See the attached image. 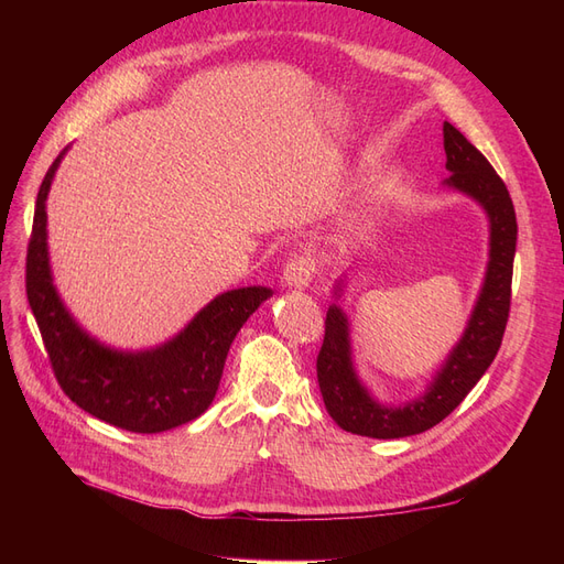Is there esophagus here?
<instances>
[{"instance_id":"esophagus-1","label":"esophagus","mask_w":564,"mask_h":564,"mask_svg":"<svg viewBox=\"0 0 564 564\" xmlns=\"http://www.w3.org/2000/svg\"><path fill=\"white\" fill-rule=\"evenodd\" d=\"M315 275V263L308 256H292L284 263V284L286 286H294V289H305L313 282Z\"/></svg>"}]
</instances>
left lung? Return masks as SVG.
<instances>
[{
    "mask_svg": "<svg viewBox=\"0 0 564 564\" xmlns=\"http://www.w3.org/2000/svg\"><path fill=\"white\" fill-rule=\"evenodd\" d=\"M447 172L445 185L473 197L489 218V263L480 296L466 324L464 336L442 362L423 395L400 406L373 400L357 379L350 350V324L338 305H329L324 319V340L317 355V383L324 406L340 429L379 440L419 435L447 419L464 402L473 386L497 357L510 311V282L518 242V220L506 183L494 172L487 158L464 133L445 122ZM344 294V282L334 286V296Z\"/></svg>",
    "mask_w": 564,
    "mask_h": 564,
    "instance_id": "obj_1",
    "label": "left lung"
}]
</instances>
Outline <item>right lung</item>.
<instances>
[{
    "label": "right lung",
    "mask_w": 564,
    "mask_h": 564,
    "mask_svg": "<svg viewBox=\"0 0 564 564\" xmlns=\"http://www.w3.org/2000/svg\"><path fill=\"white\" fill-rule=\"evenodd\" d=\"M65 150L48 166L35 202L25 292L63 392L84 412L131 433L172 431L207 412L237 332L272 296L268 286L224 292L166 344L124 352L84 332L63 305L48 265L46 195Z\"/></svg>",
    "instance_id": "1"
}]
</instances>
